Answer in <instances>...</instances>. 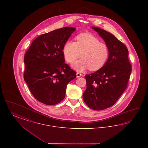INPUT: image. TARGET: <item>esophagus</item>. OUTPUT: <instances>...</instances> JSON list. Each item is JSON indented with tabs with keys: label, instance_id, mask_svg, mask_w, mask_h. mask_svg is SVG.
<instances>
[{
	"label": "esophagus",
	"instance_id": "obj_1",
	"mask_svg": "<svg viewBox=\"0 0 148 148\" xmlns=\"http://www.w3.org/2000/svg\"><path fill=\"white\" fill-rule=\"evenodd\" d=\"M82 76V74L81 73H77V77H79Z\"/></svg>",
	"mask_w": 148,
	"mask_h": 148
}]
</instances>
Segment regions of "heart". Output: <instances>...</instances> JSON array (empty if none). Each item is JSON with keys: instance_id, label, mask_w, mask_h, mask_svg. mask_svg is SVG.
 <instances>
[{"instance_id": "1", "label": "heart", "mask_w": 148, "mask_h": 148, "mask_svg": "<svg viewBox=\"0 0 148 148\" xmlns=\"http://www.w3.org/2000/svg\"><path fill=\"white\" fill-rule=\"evenodd\" d=\"M63 53L66 61L70 64L80 56L82 58L73 64L74 69L83 71L89 68L95 71L106 64L109 56V49L96 36L90 33H82L76 37V42L70 39L65 42Z\"/></svg>"}]
</instances>
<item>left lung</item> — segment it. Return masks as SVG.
Listing matches in <instances>:
<instances>
[{"label":"left lung","instance_id":"8db88e82","mask_svg":"<svg viewBox=\"0 0 148 148\" xmlns=\"http://www.w3.org/2000/svg\"><path fill=\"white\" fill-rule=\"evenodd\" d=\"M92 28L108 46L109 56L101 68L85 76L86 89L83 98L90 108L101 110L113 106L126 89L132 69L126 45L104 29Z\"/></svg>","mask_w":148,"mask_h":148}]
</instances>
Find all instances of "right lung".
I'll use <instances>...</instances> for the list:
<instances>
[{
    "label": "right lung",
    "mask_w": 148,
    "mask_h": 148,
    "mask_svg": "<svg viewBox=\"0 0 148 148\" xmlns=\"http://www.w3.org/2000/svg\"><path fill=\"white\" fill-rule=\"evenodd\" d=\"M76 29L64 27L43 34L33 41L24 58V79L34 97L56 105L65 98L66 85L76 72L65 64L64 44Z\"/></svg>",
    "instance_id": "obj_1"
}]
</instances>
